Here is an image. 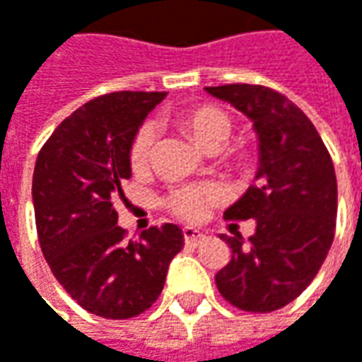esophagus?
I'll list each match as a JSON object with an SVG mask.
<instances>
[{"label": "esophagus", "instance_id": "34e87169", "mask_svg": "<svg viewBox=\"0 0 362 362\" xmlns=\"http://www.w3.org/2000/svg\"><path fill=\"white\" fill-rule=\"evenodd\" d=\"M183 238H185V243H189V245H197V243H202L205 240V233L195 230V228H185L183 230Z\"/></svg>", "mask_w": 362, "mask_h": 362}]
</instances>
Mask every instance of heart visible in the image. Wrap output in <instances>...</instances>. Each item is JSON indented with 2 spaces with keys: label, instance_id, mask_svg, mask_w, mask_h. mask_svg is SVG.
I'll return each mask as SVG.
<instances>
[{
  "label": "heart",
  "instance_id": "heart-1",
  "mask_svg": "<svg viewBox=\"0 0 362 362\" xmlns=\"http://www.w3.org/2000/svg\"><path fill=\"white\" fill-rule=\"evenodd\" d=\"M183 124L207 148L221 145L228 139L231 129L230 117L217 108H195L183 117ZM155 136H157V129L151 122L143 124L141 131L136 132L131 146V165L134 171H143L148 165ZM226 197L228 191L219 183H189L173 189L167 195V207L179 219L202 221L209 216L211 207L223 202Z\"/></svg>",
  "mask_w": 362,
  "mask_h": 362
}]
</instances>
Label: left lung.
I'll return each mask as SVG.
<instances>
[{
  "label": "left lung",
  "instance_id": "left-lung-1",
  "mask_svg": "<svg viewBox=\"0 0 362 362\" xmlns=\"http://www.w3.org/2000/svg\"><path fill=\"white\" fill-rule=\"evenodd\" d=\"M205 90L254 122L256 183L226 209V219H256V233H221L231 259L216 274L219 294L245 313H272L306 290L334 240L337 175L310 119L284 94L259 84Z\"/></svg>",
  "mask_w": 362,
  "mask_h": 362
}]
</instances>
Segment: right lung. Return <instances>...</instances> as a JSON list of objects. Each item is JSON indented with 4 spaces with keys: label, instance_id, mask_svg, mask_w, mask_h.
<instances>
[{
    "label": "right lung",
    "instance_id": "right-lung-1",
    "mask_svg": "<svg viewBox=\"0 0 362 362\" xmlns=\"http://www.w3.org/2000/svg\"><path fill=\"white\" fill-rule=\"evenodd\" d=\"M167 92H110L52 132L35 160L32 197L42 254L64 290L88 313L124 320L159 298L183 247L175 223L124 240L117 226L120 183L131 179V146Z\"/></svg>",
    "mask_w": 362,
    "mask_h": 362
}]
</instances>
